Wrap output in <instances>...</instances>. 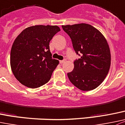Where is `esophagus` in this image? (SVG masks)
Instances as JSON below:
<instances>
[{"instance_id":"1","label":"esophagus","mask_w":125,"mask_h":125,"mask_svg":"<svg viewBox=\"0 0 125 125\" xmlns=\"http://www.w3.org/2000/svg\"><path fill=\"white\" fill-rule=\"evenodd\" d=\"M65 62V60H60V63L63 64V63Z\"/></svg>"}]
</instances>
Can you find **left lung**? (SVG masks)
I'll use <instances>...</instances> for the list:
<instances>
[{
  "label": "left lung",
  "mask_w": 125,
  "mask_h": 125,
  "mask_svg": "<svg viewBox=\"0 0 125 125\" xmlns=\"http://www.w3.org/2000/svg\"><path fill=\"white\" fill-rule=\"evenodd\" d=\"M70 36L76 54L74 69L67 74L79 89L89 91L98 87L106 78L111 66V52L107 40L98 29L85 23L62 25Z\"/></svg>",
  "instance_id": "8db88e82"
}]
</instances>
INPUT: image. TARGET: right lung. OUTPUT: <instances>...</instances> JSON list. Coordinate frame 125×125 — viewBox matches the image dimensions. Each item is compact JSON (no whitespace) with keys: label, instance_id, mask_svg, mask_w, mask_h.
I'll return each mask as SVG.
<instances>
[{"label":"right lung","instance_id":"obj_1","mask_svg":"<svg viewBox=\"0 0 125 125\" xmlns=\"http://www.w3.org/2000/svg\"><path fill=\"white\" fill-rule=\"evenodd\" d=\"M60 30L57 25H34L16 38L11 49L10 65L21 83L35 88L50 80L59 61L52 59L49 42Z\"/></svg>","mask_w":125,"mask_h":125}]
</instances>
